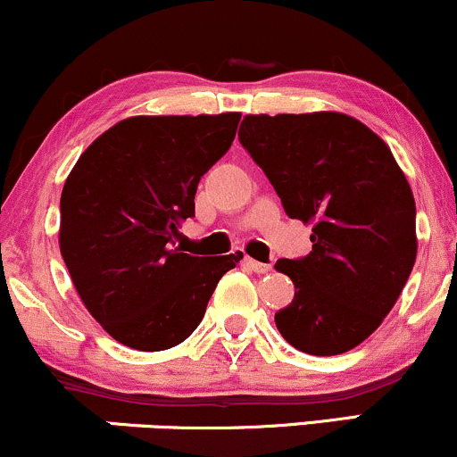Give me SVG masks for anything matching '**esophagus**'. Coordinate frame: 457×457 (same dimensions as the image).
Listing matches in <instances>:
<instances>
[{
    "label": "esophagus",
    "mask_w": 457,
    "mask_h": 457,
    "mask_svg": "<svg viewBox=\"0 0 457 457\" xmlns=\"http://www.w3.org/2000/svg\"><path fill=\"white\" fill-rule=\"evenodd\" d=\"M245 266H246V269H249V270L258 272V275H266V272L272 270L270 264H262V262H255V260H251V258L245 260Z\"/></svg>",
    "instance_id": "1"
}]
</instances>
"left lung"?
Returning a JSON list of instances; mask_svg holds the SVG:
<instances>
[{
	"label": "left lung",
	"mask_w": 457,
	"mask_h": 457,
	"mask_svg": "<svg viewBox=\"0 0 457 457\" xmlns=\"http://www.w3.org/2000/svg\"><path fill=\"white\" fill-rule=\"evenodd\" d=\"M240 144L287 217L312 225V253L279 260L295 301L281 337L316 356L365 342L400 298L417 260L414 197L389 145L339 112L245 115Z\"/></svg>",
	"instance_id": "1"
}]
</instances>
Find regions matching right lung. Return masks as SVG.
Instances as JSON below:
<instances>
[{
	"instance_id": "obj_1",
	"label": "right lung",
	"mask_w": 457,
	"mask_h": 457,
	"mask_svg": "<svg viewBox=\"0 0 457 457\" xmlns=\"http://www.w3.org/2000/svg\"><path fill=\"white\" fill-rule=\"evenodd\" d=\"M240 113L120 120L68 174L60 251L83 305L115 342L159 353L202 322L214 287L243 253H182L199 178L232 145Z\"/></svg>"
}]
</instances>
